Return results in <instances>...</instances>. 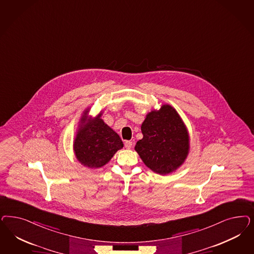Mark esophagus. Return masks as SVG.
<instances>
[{
    "label": "esophagus",
    "mask_w": 254,
    "mask_h": 254,
    "mask_svg": "<svg viewBox=\"0 0 254 254\" xmlns=\"http://www.w3.org/2000/svg\"><path fill=\"white\" fill-rule=\"evenodd\" d=\"M124 146H125V147L126 148H131V147H132V142L131 141H126L125 143H124Z\"/></svg>",
    "instance_id": "1"
}]
</instances>
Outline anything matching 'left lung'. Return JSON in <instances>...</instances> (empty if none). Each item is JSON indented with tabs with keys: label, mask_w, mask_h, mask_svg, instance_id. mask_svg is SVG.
<instances>
[{
	"label": "left lung",
	"mask_w": 254,
	"mask_h": 254,
	"mask_svg": "<svg viewBox=\"0 0 254 254\" xmlns=\"http://www.w3.org/2000/svg\"><path fill=\"white\" fill-rule=\"evenodd\" d=\"M141 131L143 138L134 148L148 168L165 175L183 164L189 152L188 131L171 106L148 113Z\"/></svg>",
	"instance_id": "obj_1"
}]
</instances>
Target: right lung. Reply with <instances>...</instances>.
Here are the masks:
<instances>
[{
    "instance_id": "right-lung-1",
    "label": "right lung",
    "mask_w": 254,
    "mask_h": 254,
    "mask_svg": "<svg viewBox=\"0 0 254 254\" xmlns=\"http://www.w3.org/2000/svg\"><path fill=\"white\" fill-rule=\"evenodd\" d=\"M85 114L74 140V152L81 164L90 168H98L110 161L123 147V143L119 134L100 119L102 114L84 126L87 121V113Z\"/></svg>"
}]
</instances>
